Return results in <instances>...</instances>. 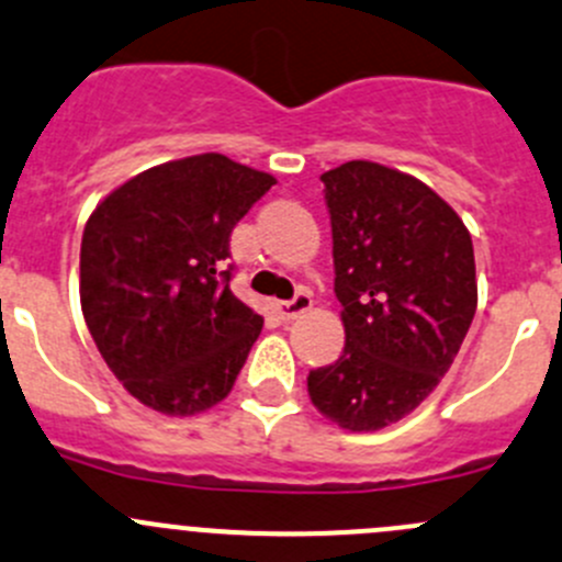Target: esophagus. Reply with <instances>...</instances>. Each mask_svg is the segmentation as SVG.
Wrapping results in <instances>:
<instances>
[{"label": "esophagus", "instance_id": "1", "mask_svg": "<svg viewBox=\"0 0 562 562\" xmlns=\"http://www.w3.org/2000/svg\"><path fill=\"white\" fill-rule=\"evenodd\" d=\"M310 307H313V296H310V293H304V291H299L296 296L291 299V302L277 304V313H280L282 321H293V318H299V315L307 313Z\"/></svg>", "mask_w": 562, "mask_h": 562}]
</instances>
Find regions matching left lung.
Segmentation results:
<instances>
[{"label": "left lung", "mask_w": 562, "mask_h": 562, "mask_svg": "<svg viewBox=\"0 0 562 562\" xmlns=\"http://www.w3.org/2000/svg\"><path fill=\"white\" fill-rule=\"evenodd\" d=\"M346 348L307 392L348 431H379L434 392L477 307L464 222L406 172L346 161L321 176Z\"/></svg>", "instance_id": "8db88e82"}]
</instances>
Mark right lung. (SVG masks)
<instances>
[{"label": "right lung", "instance_id": "add662e5", "mask_svg": "<svg viewBox=\"0 0 562 562\" xmlns=\"http://www.w3.org/2000/svg\"><path fill=\"white\" fill-rule=\"evenodd\" d=\"M274 183L222 154L189 156L125 181L87 220L81 313L145 406L189 417L236 384L263 318L231 291V233Z\"/></svg>", "mask_w": 562, "mask_h": 562}]
</instances>
